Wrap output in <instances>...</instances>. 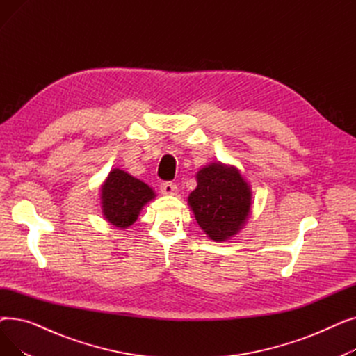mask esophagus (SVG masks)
I'll return each instance as SVG.
<instances>
[{"mask_svg":"<svg viewBox=\"0 0 356 356\" xmlns=\"http://www.w3.org/2000/svg\"><path fill=\"white\" fill-rule=\"evenodd\" d=\"M160 192L163 195H176L177 193V186L173 181H163L160 184Z\"/></svg>","mask_w":356,"mask_h":356,"instance_id":"obj_1","label":"esophagus"}]
</instances>
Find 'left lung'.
<instances>
[{
  "mask_svg": "<svg viewBox=\"0 0 356 356\" xmlns=\"http://www.w3.org/2000/svg\"><path fill=\"white\" fill-rule=\"evenodd\" d=\"M189 204L199 227L213 241L235 235L251 211V191L234 167L211 164L197 173Z\"/></svg>",
  "mask_w": 356,
  "mask_h": 356,
  "instance_id": "1",
  "label": "left lung"
}]
</instances>
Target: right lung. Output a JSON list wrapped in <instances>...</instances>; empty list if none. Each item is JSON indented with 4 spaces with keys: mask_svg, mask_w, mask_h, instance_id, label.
<instances>
[{
    "mask_svg": "<svg viewBox=\"0 0 356 356\" xmlns=\"http://www.w3.org/2000/svg\"><path fill=\"white\" fill-rule=\"evenodd\" d=\"M102 212L117 228H127L137 220L144 204L154 192L141 180L114 168L102 186Z\"/></svg>",
    "mask_w": 356,
    "mask_h": 356,
    "instance_id": "1",
    "label": "right lung"
}]
</instances>
